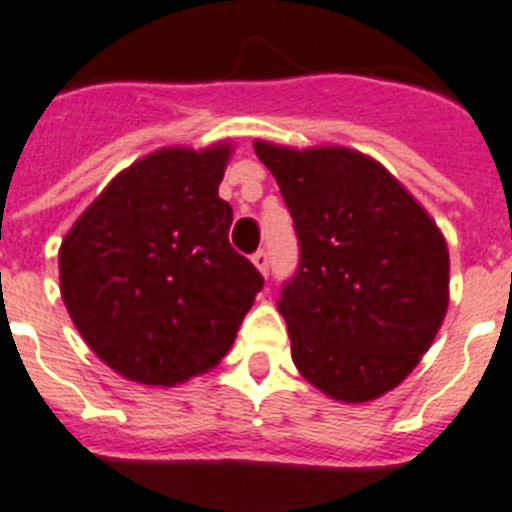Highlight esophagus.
Masks as SVG:
<instances>
[{"mask_svg":"<svg viewBox=\"0 0 512 512\" xmlns=\"http://www.w3.org/2000/svg\"><path fill=\"white\" fill-rule=\"evenodd\" d=\"M252 263H255V268L263 273V276H268L270 270V260H268V252L265 249H257L255 255H252Z\"/></svg>","mask_w":512,"mask_h":512,"instance_id":"obj_1","label":"esophagus"}]
</instances>
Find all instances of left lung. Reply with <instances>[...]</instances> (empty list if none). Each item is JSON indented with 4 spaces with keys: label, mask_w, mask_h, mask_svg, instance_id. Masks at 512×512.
<instances>
[{
    "label": "left lung",
    "mask_w": 512,
    "mask_h": 512,
    "mask_svg": "<svg viewBox=\"0 0 512 512\" xmlns=\"http://www.w3.org/2000/svg\"><path fill=\"white\" fill-rule=\"evenodd\" d=\"M299 236L281 291L299 375L343 403L398 388L440 330L450 299L445 236L380 161L343 145L255 140Z\"/></svg>",
    "instance_id": "8db88e82"
}]
</instances>
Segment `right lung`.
Wrapping results in <instances>:
<instances>
[{"label": "right lung", "instance_id": "1", "mask_svg": "<svg viewBox=\"0 0 512 512\" xmlns=\"http://www.w3.org/2000/svg\"><path fill=\"white\" fill-rule=\"evenodd\" d=\"M234 145L158 148L119 171L59 247L64 307L90 351L174 388L221 362L263 289L218 197Z\"/></svg>", "mask_w": 512, "mask_h": 512}]
</instances>
